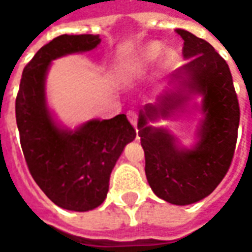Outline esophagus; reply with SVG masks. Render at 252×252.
Wrapping results in <instances>:
<instances>
[{
	"mask_svg": "<svg viewBox=\"0 0 252 252\" xmlns=\"http://www.w3.org/2000/svg\"><path fill=\"white\" fill-rule=\"evenodd\" d=\"M126 116H128V120L131 121V124L135 126V128H136V131H137V113L136 112L129 110V112L126 113Z\"/></svg>",
	"mask_w": 252,
	"mask_h": 252,
	"instance_id": "1",
	"label": "esophagus"
}]
</instances>
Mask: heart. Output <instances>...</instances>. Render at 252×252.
I'll list each match as a JSON object with an SVG mask.
<instances>
[{"label":"heart","mask_w":252,"mask_h":252,"mask_svg":"<svg viewBox=\"0 0 252 252\" xmlns=\"http://www.w3.org/2000/svg\"><path fill=\"white\" fill-rule=\"evenodd\" d=\"M162 51H163V44L159 43V41H153L146 47H143L136 55H133L123 66V68L120 70L121 81L126 83V85H132V83L143 79L150 72V70L153 68L155 62L158 61ZM177 58H178V55H177V52L174 50H167L164 52L162 64L166 68H170V67H173L175 64Z\"/></svg>","instance_id":"1"}]
</instances>
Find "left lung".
Segmentation results:
<instances>
[{
  "label": "left lung",
  "mask_w": 252,
  "mask_h": 252,
  "mask_svg": "<svg viewBox=\"0 0 252 252\" xmlns=\"http://www.w3.org/2000/svg\"><path fill=\"white\" fill-rule=\"evenodd\" d=\"M184 39L188 59L174 77L177 92H166L155 105L139 115V136L146 157V175L159 198L175 205H189L205 198L227 174L238 140L240 120L238 95L227 62L204 39L175 30ZM190 94L203 95L204 120L199 142L191 150L180 149L175 138L148 121L169 117L185 107Z\"/></svg>",
  "instance_id": "8db88e82"
}]
</instances>
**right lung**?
I'll list each match as a JSON object with an SVG mask.
<instances>
[{
    "label": "right lung",
    "mask_w": 252,
    "mask_h": 252,
    "mask_svg": "<svg viewBox=\"0 0 252 252\" xmlns=\"http://www.w3.org/2000/svg\"><path fill=\"white\" fill-rule=\"evenodd\" d=\"M98 35H61L36 52L23 71L16 121L31 175L50 200L67 211L86 212L101 205L109 177L136 131L126 115L90 120L75 131L55 124L46 104L44 82L51 61L90 51Z\"/></svg>",
    "instance_id": "right-lung-1"
}]
</instances>
